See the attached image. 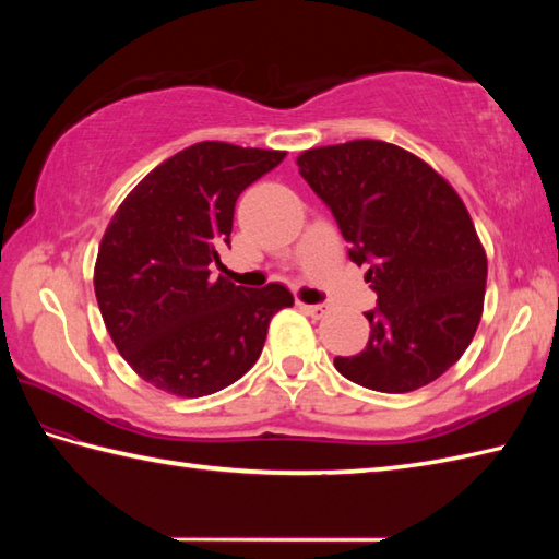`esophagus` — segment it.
<instances>
[{
  "label": "esophagus",
  "instance_id": "obj_1",
  "mask_svg": "<svg viewBox=\"0 0 559 559\" xmlns=\"http://www.w3.org/2000/svg\"><path fill=\"white\" fill-rule=\"evenodd\" d=\"M300 310H302L305 314H310V317L319 319V317L326 314V305H302V302H300Z\"/></svg>",
  "mask_w": 559,
  "mask_h": 559
}]
</instances>
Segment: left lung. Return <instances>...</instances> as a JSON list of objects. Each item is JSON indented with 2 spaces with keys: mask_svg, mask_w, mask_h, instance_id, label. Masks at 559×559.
<instances>
[{
  "mask_svg": "<svg viewBox=\"0 0 559 559\" xmlns=\"http://www.w3.org/2000/svg\"><path fill=\"white\" fill-rule=\"evenodd\" d=\"M298 168L377 293V310L365 312L370 341L336 358V370L384 394L435 382L476 336L488 281L461 197L411 151L374 139L310 148Z\"/></svg>",
  "mask_w": 559,
  "mask_h": 559,
  "instance_id": "1",
  "label": "left lung"
}]
</instances>
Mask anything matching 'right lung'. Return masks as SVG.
<instances>
[{
	"label": "right lung",
	"mask_w": 559,
	"mask_h": 559,
	"mask_svg": "<svg viewBox=\"0 0 559 559\" xmlns=\"http://www.w3.org/2000/svg\"><path fill=\"white\" fill-rule=\"evenodd\" d=\"M286 151L201 141L163 160L115 211L93 288L112 343L156 389L199 399L237 382L293 305L281 283L249 290L211 278L230 247L235 201Z\"/></svg>",
	"instance_id": "add662e5"
}]
</instances>
